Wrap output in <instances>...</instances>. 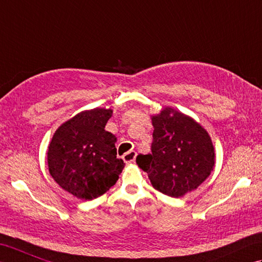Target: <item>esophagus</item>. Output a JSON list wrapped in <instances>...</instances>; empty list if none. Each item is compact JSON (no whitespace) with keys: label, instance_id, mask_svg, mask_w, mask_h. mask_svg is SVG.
Returning <instances> with one entry per match:
<instances>
[{"label":"esophagus","instance_id":"obj_1","mask_svg":"<svg viewBox=\"0 0 262 262\" xmlns=\"http://www.w3.org/2000/svg\"><path fill=\"white\" fill-rule=\"evenodd\" d=\"M136 157H137V152L136 151H127L126 154L123 155V160L125 164H132V162H135L136 160Z\"/></svg>","mask_w":262,"mask_h":262}]
</instances>
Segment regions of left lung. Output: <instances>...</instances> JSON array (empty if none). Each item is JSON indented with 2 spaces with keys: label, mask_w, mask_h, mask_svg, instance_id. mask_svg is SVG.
<instances>
[{
  "label": "left lung",
  "mask_w": 262,
  "mask_h": 262,
  "mask_svg": "<svg viewBox=\"0 0 262 262\" xmlns=\"http://www.w3.org/2000/svg\"><path fill=\"white\" fill-rule=\"evenodd\" d=\"M151 154L139 155L137 164L160 193L183 197L211 175L215 150L208 132L190 116L165 107L151 115Z\"/></svg>",
  "instance_id": "obj_1"
}]
</instances>
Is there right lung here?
I'll return each instance as SVG.
<instances>
[{
    "instance_id": "1",
    "label": "right lung",
    "mask_w": 262,
    "mask_h": 262,
    "mask_svg": "<svg viewBox=\"0 0 262 262\" xmlns=\"http://www.w3.org/2000/svg\"><path fill=\"white\" fill-rule=\"evenodd\" d=\"M111 108L83 111L58 127L48 147L51 177L79 200L97 199L115 185L125 164L116 158V138L105 130Z\"/></svg>"
}]
</instances>
